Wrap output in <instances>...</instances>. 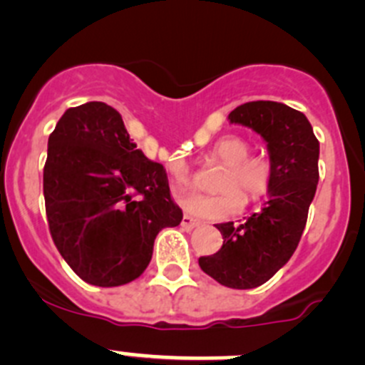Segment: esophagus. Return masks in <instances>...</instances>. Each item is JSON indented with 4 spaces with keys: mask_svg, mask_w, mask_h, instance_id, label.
Instances as JSON below:
<instances>
[{
    "mask_svg": "<svg viewBox=\"0 0 365 365\" xmlns=\"http://www.w3.org/2000/svg\"><path fill=\"white\" fill-rule=\"evenodd\" d=\"M181 225H182V229H186V230H191V229H195V227H198V225H200V222H197V220H195V218H191V216L184 215V216H182V222H181Z\"/></svg>",
    "mask_w": 365,
    "mask_h": 365,
    "instance_id": "esophagus-1",
    "label": "esophagus"
}]
</instances>
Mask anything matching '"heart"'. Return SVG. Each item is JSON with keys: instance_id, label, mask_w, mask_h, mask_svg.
Wrapping results in <instances>:
<instances>
[{"instance_id": "obj_1", "label": "heart", "mask_w": 365, "mask_h": 365, "mask_svg": "<svg viewBox=\"0 0 365 365\" xmlns=\"http://www.w3.org/2000/svg\"><path fill=\"white\" fill-rule=\"evenodd\" d=\"M248 143L237 136L223 138L212 147V158L225 165L227 170L222 178L220 190L222 195L191 193L179 198V204L190 215L205 220H225L237 215L245 205V195L250 200H257L272 184V163L268 158L248 154ZM168 172L178 190H187L193 186V172L182 160H175L168 165Z\"/></svg>"}]
</instances>
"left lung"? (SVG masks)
Here are the masks:
<instances>
[{
  "instance_id": "obj_1",
  "label": "left lung",
  "mask_w": 365,
  "mask_h": 365,
  "mask_svg": "<svg viewBox=\"0 0 365 365\" xmlns=\"http://www.w3.org/2000/svg\"><path fill=\"white\" fill-rule=\"evenodd\" d=\"M229 120L254 129L266 142L273 170L269 198L245 223H218L222 248L198 264L222 286L252 289L268 282L300 243L319 181V142L302 111L275 101L241 104Z\"/></svg>"
}]
</instances>
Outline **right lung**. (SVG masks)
<instances>
[{
	"mask_svg": "<svg viewBox=\"0 0 365 365\" xmlns=\"http://www.w3.org/2000/svg\"><path fill=\"white\" fill-rule=\"evenodd\" d=\"M44 200L61 257L99 287L138 279L158 232L182 220L163 165L147 160L120 113L99 101L68 108L49 135Z\"/></svg>",
	"mask_w": 365,
	"mask_h": 365,
	"instance_id": "add662e5",
	"label": "right lung"
}]
</instances>
